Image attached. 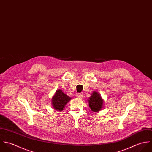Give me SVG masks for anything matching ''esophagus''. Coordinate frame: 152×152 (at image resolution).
<instances>
[{
  "instance_id": "1",
  "label": "esophagus",
  "mask_w": 152,
  "mask_h": 152,
  "mask_svg": "<svg viewBox=\"0 0 152 152\" xmlns=\"http://www.w3.org/2000/svg\"><path fill=\"white\" fill-rule=\"evenodd\" d=\"M83 96V94L82 93H77L76 94V97L79 99H82Z\"/></svg>"
}]
</instances>
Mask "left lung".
<instances>
[{
    "mask_svg": "<svg viewBox=\"0 0 152 152\" xmlns=\"http://www.w3.org/2000/svg\"><path fill=\"white\" fill-rule=\"evenodd\" d=\"M89 107L91 110L94 112H97L100 110L103 106V100L102 99L100 95L96 91H94L89 100Z\"/></svg>",
    "mask_w": 152,
    "mask_h": 152,
    "instance_id": "left-lung-1",
    "label": "left lung"
}]
</instances>
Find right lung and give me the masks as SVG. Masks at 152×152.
<instances>
[{
	"label": "right lung",
	"instance_id": "right-lung-1",
	"mask_svg": "<svg viewBox=\"0 0 152 152\" xmlns=\"http://www.w3.org/2000/svg\"><path fill=\"white\" fill-rule=\"evenodd\" d=\"M71 99V97L67 96L61 90H58L53 98L52 103L53 108L57 110H63L66 104Z\"/></svg>",
	"mask_w": 152,
	"mask_h": 152
}]
</instances>
